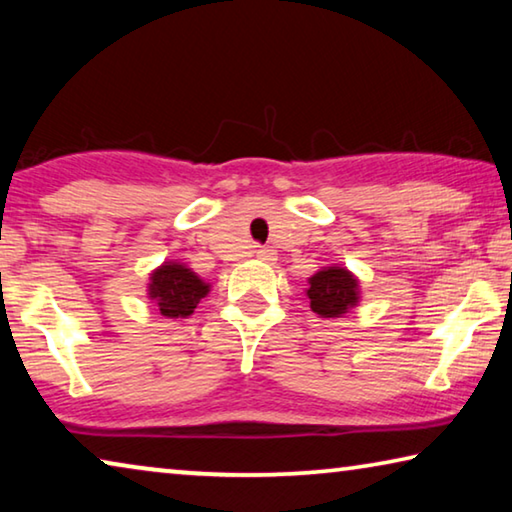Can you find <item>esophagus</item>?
Here are the masks:
<instances>
[{
    "label": "esophagus",
    "mask_w": 512,
    "mask_h": 512,
    "mask_svg": "<svg viewBox=\"0 0 512 512\" xmlns=\"http://www.w3.org/2000/svg\"><path fill=\"white\" fill-rule=\"evenodd\" d=\"M254 256L261 258V261H272V251L265 249V247H256L254 249Z\"/></svg>",
    "instance_id": "obj_1"
}]
</instances>
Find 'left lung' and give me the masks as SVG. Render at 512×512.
Masks as SVG:
<instances>
[{
  "label": "left lung",
  "instance_id": "left-lung-1",
  "mask_svg": "<svg viewBox=\"0 0 512 512\" xmlns=\"http://www.w3.org/2000/svg\"><path fill=\"white\" fill-rule=\"evenodd\" d=\"M306 281H309V288L304 293L311 302V311L318 318H343L361 302L359 279L348 267H322Z\"/></svg>",
  "mask_w": 512,
  "mask_h": 512
}]
</instances>
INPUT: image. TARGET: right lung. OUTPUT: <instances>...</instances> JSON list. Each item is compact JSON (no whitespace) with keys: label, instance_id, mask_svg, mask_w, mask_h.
<instances>
[{"label":"right lung","instance_id":"add662e5","mask_svg":"<svg viewBox=\"0 0 512 512\" xmlns=\"http://www.w3.org/2000/svg\"><path fill=\"white\" fill-rule=\"evenodd\" d=\"M210 293V283L203 281L192 267L178 261H164L148 277L146 297L162 318H190L196 304Z\"/></svg>","mask_w":512,"mask_h":512}]
</instances>
